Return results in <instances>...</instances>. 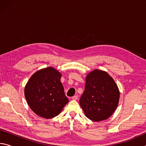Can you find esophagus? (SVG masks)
I'll list each match as a JSON object with an SVG mask.
<instances>
[{"instance_id": "obj_1", "label": "esophagus", "mask_w": 146, "mask_h": 146, "mask_svg": "<svg viewBox=\"0 0 146 146\" xmlns=\"http://www.w3.org/2000/svg\"><path fill=\"white\" fill-rule=\"evenodd\" d=\"M72 100H77L78 99V96L77 95H75V96H73V97H72Z\"/></svg>"}]
</instances>
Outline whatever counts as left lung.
<instances>
[{
	"label": "left lung",
	"mask_w": 146,
	"mask_h": 146,
	"mask_svg": "<svg viewBox=\"0 0 146 146\" xmlns=\"http://www.w3.org/2000/svg\"><path fill=\"white\" fill-rule=\"evenodd\" d=\"M120 92L113 78L102 70H95L86 78L80 105L85 115L95 122L106 120L117 108Z\"/></svg>",
	"instance_id": "8db88e82"
}]
</instances>
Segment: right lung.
<instances>
[{
  "label": "right lung",
  "mask_w": 146,
  "mask_h": 146,
  "mask_svg": "<svg viewBox=\"0 0 146 146\" xmlns=\"http://www.w3.org/2000/svg\"><path fill=\"white\" fill-rule=\"evenodd\" d=\"M62 74L52 67L42 69L29 78L24 95L31 110L40 117L51 118L69 102L60 82Z\"/></svg>",
  "instance_id": "right-lung-1"
}]
</instances>
